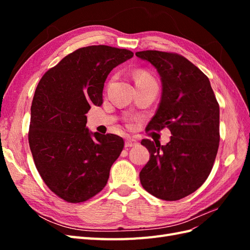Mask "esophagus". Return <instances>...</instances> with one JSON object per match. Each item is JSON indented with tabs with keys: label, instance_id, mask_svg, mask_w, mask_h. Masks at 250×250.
<instances>
[{
	"label": "esophagus",
	"instance_id": "obj_1",
	"mask_svg": "<svg viewBox=\"0 0 250 250\" xmlns=\"http://www.w3.org/2000/svg\"><path fill=\"white\" fill-rule=\"evenodd\" d=\"M137 145H138L137 140H133V139H126L125 140V147H134Z\"/></svg>",
	"mask_w": 250,
	"mask_h": 250
}]
</instances>
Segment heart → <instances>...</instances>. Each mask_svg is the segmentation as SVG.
Returning a JSON list of instances; mask_svg holds the SVG:
<instances>
[{"mask_svg": "<svg viewBox=\"0 0 250 250\" xmlns=\"http://www.w3.org/2000/svg\"><path fill=\"white\" fill-rule=\"evenodd\" d=\"M133 78L135 84H141V83H155L153 78L145 71H137L133 74Z\"/></svg>", "mask_w": 250, "mask_h": 250, "instance_id": "obj_1", "label": "heart"}]
</instances>
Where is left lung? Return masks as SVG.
Instances as JSON below:
<instances>
[{
  "label": "left lung",
  "mask_w": 250,
  "mask_h": 250,
  "mask_svg": "<svg viewBox=\"0 0 250 250\" xmlns=\"http://www.w3.org/2000/svg\"><path fill=\"white\" fill-rule=\"evenodd\" d=\"M139 58L160 74L162 98L146 130L167 127V145L143 140L149 162L140 172L143 188L155 197L174 201L202 186L218 152L219 104L208 78L184 56L161 51H141Z\"/></svg>",
  "instance_id": "8db88e82"
}]
</instances>
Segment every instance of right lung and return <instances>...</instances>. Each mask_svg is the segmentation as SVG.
Returning a JSON list of instances; mask_svg holds the SVG:
<instances>
[{"label":"right lung","mask_w":250,"mask_h":250,"mask_svg":"<svg viewBox=\"0 0 250 250\" xmlns=\"http://www.w3.org/2000/svg\"><path fill=\"white\" fill-rule=\"evenodd\" d=\"M133 56L108 46L80 48L44 73L31 105L29 146L44 184L62 199L86 201L106 186L124 147L116 134L92 132L86 113L103 102L113 67Z\"/></svg>","instance_id":"right-lung-1"}]
</instances>
